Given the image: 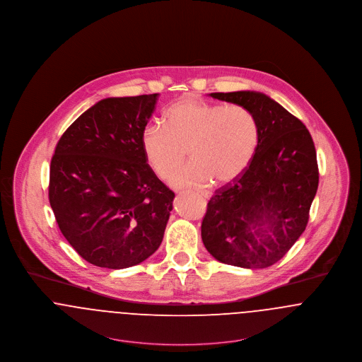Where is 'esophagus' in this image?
<instances>
[{"instance_id":"obj_1","label":"esophagus","mask_w":362,"mask_h":362,"mask_svg":"<svg viewBox=\"0 0 362 362\" xmlns=\"http://www.w3.org/2000/svg\"><path fill=\"white\" fill-rule=\"evenodd\" d=\"M198 194H199V195H201V197H202V198H205V199H206V198H209V195H208V192H198Z\"/></svg>"}]
</instances>
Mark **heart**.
<instances>
[{
    "label": "heart",
    "mask_w": 362,
    "mask_h": 362,
    "mask_svg": "<svg viewBox=\"0 0 362 362\" xmlns=\"http://www.w3.org/2000/svg\"><path fill=\"white\" fill-rule=\"evenodd\" d=\"M165 127L150 124L141 145L150 168L170 176L189 149L192 160L170 177L173 187H204L212 180L227 185L250 165L259 144V123L243 105L182 98L165 109ZM187 148L186 151L185 149Z\"/></svg>",
    "instance_id": "1"
}]
</instances>
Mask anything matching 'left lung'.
I'll return each instance as SVG.
<instances>
[{
  "label": "left lung",
  "mask_w": 362,
  "mask_h": 362,
  "mask_svg": "<svg viewBox=\"0 0 362 362\" xmlns=\"http://www.w3.org/2000/svg\"><path fill=\"white\" fill-rule=\"evenodd\" d=\"M209 95L249 107L259 123V144L247 170L208 202L202 242L220 262L249 269L271 267L306 228L319 187L313 139L299 119L262 93Z\"/></svg>",
  "instance_id": "left-lung-1"
}]
</instances>
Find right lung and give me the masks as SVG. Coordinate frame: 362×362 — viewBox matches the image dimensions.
<instances>
[{"instance_id": "right-lung-1", "label": "right lung", "mask_w": 362, "mask_h": 362, "mask_svg": "<svg viewBox=\"0 0 362 362\" xmlns=\"http://www.w3.org/2000/svg\"><path fill=\"white\" fill-rule=\"evenodd\" d=\"M157 97L98 101L66 128L52 157L49 202L56 221L95 267L136 265L163 242L175 194L150 168L141 145Z\"/></svg>"}]
</instances>
